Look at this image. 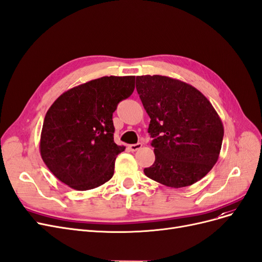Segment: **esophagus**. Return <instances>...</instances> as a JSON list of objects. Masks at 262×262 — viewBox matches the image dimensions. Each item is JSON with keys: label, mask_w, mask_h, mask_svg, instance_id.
I'll list each match as a JSON object with an SVG mask.
<instances>
[{"label": "esophagus", "mask_w": 262, "mask_h": 262, "mask_svg": "<svg viewBox=\"0 0 262 262\" xmlns=\"http://www.w3.org/2000/svg\"><path fill=\"white\" fill-rule=\"evenodd\" d=\"M141 147H142V143L138 142V143H135V144H129V147H128V148H129V150H130V151L135 152V151L139 150Z\"/></svg>", "instance_id": "1"}]
</instances>
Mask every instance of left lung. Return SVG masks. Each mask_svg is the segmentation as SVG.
Listing matches in <instances>:
<instances>
[{
    "label": "left lung",
    "instance_id": "left-lung-1",
    "mask_svg": "<svg viewBox=\"0 0 262 262\" xmlns=\"http://www.w3.org/2000/svg\"><path fill=\"white\" fill-rule=\"evenodd\" d=\"M136 89L150 116L156 162L144 175L170 188L188 187L206 176L218 161L224 125L195 87L163 75L136 77Z\"/></svg>",
    "mask_w": 262,
    "mask_h": 262
}]
</instances>
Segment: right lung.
<instances>
[{"label":"right lung","mask_w":262,"mask_h":262,"mask_svg":"<svg viewBox=\"0 0 262 262\" xmlns=\"http://www.w3.org/2000/svg\"><path fill=\"white\" fill-rule=\"evenodd\" d=\"M135 90V76H102L75 86L46 112L41 157L53 175L77 191L103 185L124 146L114 142L112 115Z\"/></svg>","instance_id":"right-lung-1"}]
</instances>
